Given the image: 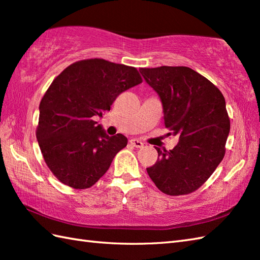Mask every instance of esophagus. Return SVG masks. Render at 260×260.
Masks as SVG:
<instances>
[{"label":"esophagus","instance_id":"esophagus-1","mask_svg":"<svg viewBox=\"0 0 260 260\" xmlns=\"http://www.w3.org/2000/svg\"><path fill=\"white\" fill-rule=\"evenodd\" d=\"M129 143H131V144L133 145L134 147H137V148L143 147V145H144V144H143V143H142L141 141H139V140H131Z\"/></svg>","mask_w":260,"mask_h":260}]
</instances>
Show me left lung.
Wrapping results in <instances>:
<instances>
[{
    "label": "left lung",
    "mask_w": 260,
    "mask_h": 260,
    "mask_svg": "<svg viewBox=\"0 0 260 260\" xmlns=\"http://www.w3.org/2000/svg\"><path fill=\"white\" fill-rule=\"evenodd\" d=\"M162 101L164 124L179 137L173 150L155 147L158 158L146 171L159 191L184 196L197 191L222 161L230 119L222 92L189 67L141 68Z\"/></svg>",
    "instance_id": "obj_1"
}]
</instances>
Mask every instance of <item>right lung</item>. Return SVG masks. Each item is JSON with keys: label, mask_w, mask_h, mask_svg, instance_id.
Returning <instances> with one entry per match:
<instances>
[{"label": "right lung", "mask_w": 260, "mask_h": 260, "mask_svg": "<svg viewBox=\"0 0 260 260\" xmlns=\"http://www.w3.org/2000/svg\"><path fill=\"white\" fill-rule=\"evenodd\" d=\"M142 81L136 68L99 58L71 63L54 78L40 102L36 135L46 164L61 183L88 189L107 172L127 139L108 136L95 118Z\"/></svg>", "instance_id": "right-lung-1"}]
</instances>
